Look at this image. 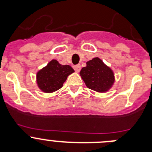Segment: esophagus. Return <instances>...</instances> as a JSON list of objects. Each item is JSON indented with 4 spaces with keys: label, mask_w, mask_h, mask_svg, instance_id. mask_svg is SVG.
I'll return each mask as SVG.
<instances>
[{
    "label": "esophagus",
    "mask_w": 152,
    "mask_h": 152,
    "mask_svg": "<svg viewBox=\"0 0 152 152\" xmlns=\"http://www.w3.org/2000/svg\"><path fill=\"white\" fill-rule=\"evenodd\" d=\"M73 68H74L75 71L77 72V73H78V72L80 71V70H81V65H79V64H78V65H74V66H73Z\"/></svg>",
    "instance_id": "1"
}]
</instances>
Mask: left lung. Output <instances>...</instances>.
<instances>
[{
    "label": "left lung",
    "instance_id": "8db88e82",
    "mask_svg": "<svg viewBox=\"0 0 152 152\" xmlns=\"http://www.w3.org/2000/svg\"><path fill=\"white\" fill-rule=\"evenodd\" d=\"M80 76L89 89L99 93L108 91L115 82L113 70L98 57L87 62V66L81 70Z\"/></svg>",
    "mask_w": 152,
    "mask_h": 152
}]
</instances>
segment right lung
I'll return each instance as SVG.
<instances>
[{
	"label": "right lung",
	"mask_w": 152,
	"mask_h": 152,
	"mask_svg": "<svg viewBox=\"0 0 152 152\" xmlns=\"http://www.w3.org/2000/svg\"><path fill=\"white\" fill-rule=\"evenodd\" d=\"M73 72L74 70L70 65H60L58 61L53 59L37 73V85L45 93H53L62 87L67 76Z\"/></svg>",
	"instance_id": "right-lung-1"
}]
</instances>
